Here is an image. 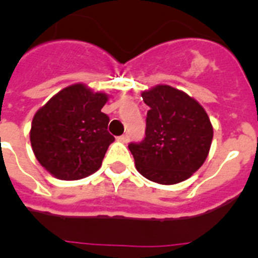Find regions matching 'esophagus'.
Returning a JSON list of instances; mask_svg holds the SVG:
<instances>
[{"instance_id":"34e87169","label":"esophagus","mask_w":258,"mask_h":258,"mask_svg":"<svg viewBox=\"0 0 258 258\" xmlns=\"http://www.w3.org/2000/svg\"><path fill=\"white\" fill-rule=\"evenodd\" d=\"M117 141H120V142H122V143H127V141H129V137H127V134H122V136L118 137Z\"/></svg>"}]
</instances>
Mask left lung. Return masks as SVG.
<instances>
[{
  "instance_id": "1",
  "label": "left lung",
  "mask_w": 258,
  "mask_h": 258,
  "mask_svg": "<svg viewBox=\"0 0 258 258\" xmlns=\"http://www.w3.org/2000/svg\"><path fill=\"white\" fill-rule=\"evenodd\" d=\"M141 95L150 109L145 140L129 145L137 170L160 184L186 181L204 164L211 150L213 126L206 109L169 85H156Z\"/></svg>"
}]
</instances>
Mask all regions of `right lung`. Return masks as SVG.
Instances as JSON below:
<instances>
[{
	"instance_id": "right-lung-1",
	"label": "right lung",
	"mask_w": 258,
	"mask_h": 258,
	"mask_svg": "<svg viewBox=\"0 0 258 258\" xmlns=\"http://www.w3.org/2000/svg\"><path fill=\"white\" fill-rule=\"evenodd\" d=\"M108 94L85 84L61 89L38 108L29 132L38 163L58 179L76 181L97 172L108 146L109 118L102 112Z\"/></svg>"
}]
</instances>
